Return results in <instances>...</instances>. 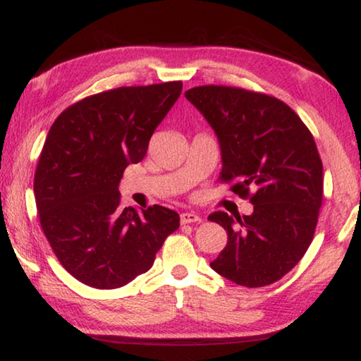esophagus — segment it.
I'll return each mask as SVG.
<instances>
[{
  "mask_svg": "<svg viewBox=\"0 0 361 361\" xmlns=\"http://www.w3.org/2000/svg\"><path fill=\"white\" fill-rule=\"evenodd\" d=\"M180 219H181V223H183V224H189V223H200V221H202V218H200L195 212H185V213H181Z\"/></svg>",
  "mask_w": 361,
  "mask_h": 361,
  "instance_id": "1",
  "label": "esophagus"
}]
</instances>
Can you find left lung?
<instances>
[{"mask_svg": "<svg viewBox=\"0 0 361 361\" xmlns=\"http://www.w3.org/2000/svg\"><path fill=\"white\" fill-rule=\"evenodd\" d=\"M215 132L221 180L250 197L252 215L213 212L228 243L210 267L237 285H271L295 267L312 242L323 199V166L312 133L274 97L226 85L185 92Z\"/></svg>", "mask_w": 361, "mask_h": 361, "instance_id": "1", "label": "left lung"}]
</instances>
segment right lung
<instances>
[{
  "label": "right lung",
  "instance_id": "obj_1",
  "mask_svg": "<svg viewBox=\"0 0 361 361\" xmlns=\"http://www.w3.org/2000/svg\"><path fill=\"white\" fill-rule=\"evenodd\" d=\"M181 81L119 87L59 116L35 173L39 221L54 253L79 282L113 290L148 272L180 215L161 205L119 207V183L181 94Z\"/></svg>",
  "mask_w": 361,
  "mask_h": 361
}]
</instances>
